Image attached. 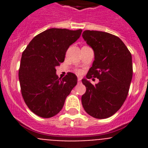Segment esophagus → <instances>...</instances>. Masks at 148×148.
Instances as JSON below:
<instances>
[{"label": "esophagus", "mask_w": 148, "mask_h": 148, "mask_svg": "<svg viewBox=\"0 0 148 148\" xmlns=\"http://www.w3.org/2000/svg\"><path fill=\"white\" fill-rule=\"evenodd\" d=\"M81 82H82V79H81V78H78V83H81Z\"/></svg>", "instance_id": "obj_1"}]
</instances>
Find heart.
I'll use <instances>...</instances> for the list:
<instances>
[{"label": "heart", "mask_w": 148, "mask_h": 148, "mask_svg": "<svg viewBox=\"0 0 148 148\" xmlns=\"http://www.w3.org/2000/svg\"><path fill=\"white\" fill-rule=\"evenodd\" d=\"M78 73H81V71H79V70H78Z\"/></svg>", "instance_id": "b5f03b06"}]
</instances>
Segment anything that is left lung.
<instances>
[{
	"label": "left lung",
	"mask_w": 148,
	"mask_h": 148,
	"mask_svg": "<svg viewBox=\"0 0 148 148\" xmlns=\"http://www.w3.org/2000/svg\"><path fill=\"white\" fill-rule=\"evenodd\" d=\"M82 37L95 55L87 79H82L86 87L82 105L94 118H109L121 108L127 96L133 77L131 53L119 38L108 32L85 30ZM92 77L99 79L95 86L87 80Z\"/></svg>",
	"instance_id": "left-lung-1"
}]
</instances>
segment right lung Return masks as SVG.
<instances>
[{
  "label": "right lung",
  "instance_id": "add662e5",
  "mask_svg": "<svg viewBox=\"0 0 148 148\" xmlns=\"http://www.w3.org/2000/svg\"><path fill=\"white\" fill-rule=\"evenodd\" d=\"M82 30L51 28L38 34L22 53L18 73L23 99L32 113L42 118L58 114L77 84L73 73L61 79L56 67L64 62L67 49Z\"/></svg>",
  "mask_w": 148,
  "mask_h": 148
}]
</instances>
